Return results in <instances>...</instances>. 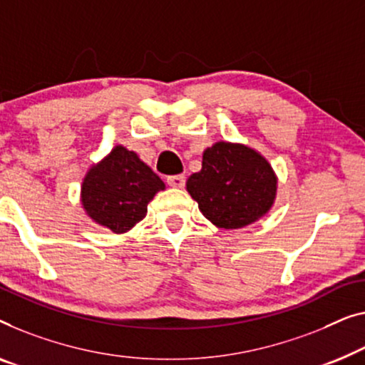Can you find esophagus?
I'll return each mask as SVG.
<instances>
[{
	"label": "esophagus",
	"mask_w": 365,
	"mask_h": 365,
	"mask_svg": "<svg viewBox=\"0 0 365 365\" xmlns=\"http://www.w3.org/2000/svg\"><path fill=\"white\" fill-rule=\"evenodd\" d=\"M166 181L171 187H184V184H186V178H184L182 174H174V176H168Z\"/></svg>",
	"instance_id": "esophagus-1"
}]
</instances>
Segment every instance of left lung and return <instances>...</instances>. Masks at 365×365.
<instances>
[{"instance_id":"obj_1","label":"left lung","mask_w":365,"mask_h":365,"mask_svg":"<svg viewBox=\"0 0 365 365\" xmlns=\"http://www.w3.org/2000/svg\"><path fill=\"white\" fill-rule=\"evenodd\" d=\"M186 187L205 219L240 229L270 210L277 176L255 150L220 141L204 151L202 170L189 176Z\"/></svg>"}]
</instances>
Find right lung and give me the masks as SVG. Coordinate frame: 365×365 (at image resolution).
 Here are the masks:
<instances>
[{"mask_svg":"<svg viewBox=\"0 0 365 365\" xmlns=\"http://www.w3.org/2000/svg\"><path fill=\"white\" fill-rule=\"evenodd\" d=\"M161 189L165 182L136 153L117 146L87 173L82 204L97 224L120 234L145 217L148 202Z\"/></svg>","mask_w":365,"mask_h":365,"instance_id":"1","label":"right lung"}]
</instances>
